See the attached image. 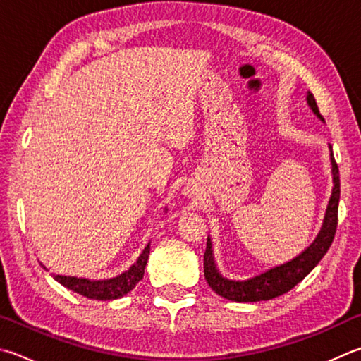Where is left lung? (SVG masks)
<instances>
[{"label": "left lung", "mask_w": 361, "mask_h": 361, "mask_svg": "<svg viewBox=\"0 0 361 361\" xmlns=\"http://www.w3.org/2000/svg\"><path fill=\"white\" fill-rule=\"evenodd\" d=\"M307 106L311 107L314 114L317 115L319 120L324 121V116L320 115L317 102L314 99V94L307 91L306 94ZM331 152V145H330ZM331 159V173H333V191L331 197L326 207V213L324 218L322 228H320L316 240L307 246L303 252L298 254L297 257L281 264L278 267H273L270 270L252 276L249 279H227L218 271L214 265L213 249H212V240L207 238V249L203 254V273H205V279L212 289L224 297L227 300L238 301V303H252V301H262V300H271L276 298L279 295L289 292L293 289L300 281H303L306 274H310L314 267H316L324 255L329 251V247L335 238L336 227H338V205H339V169L335 161L333 152L330 153Z\"/></svg>", "instance_id": "8db88e82"}]
</instances>
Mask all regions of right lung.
I'll use <instances>...</instances> for the list:
<instances>
[{"mask_svg":"<svg viewBox=\"0 0 361 361\" xmlns=\"http://www.w3.org/2000/svg\"><path fill=\"white\" fill-rule=\"evenodd\" d=\"M149 255V243L143 249L135 264L129 267L128 271L118 274L110 279L91 281L87 278H75V276H61V274H54L58 283L68 287L72 292H77L83 297L91 300H116L121 298L137 286V283L143 278L145 267Z\"/></svg>","mask_w":361,"mask_h":361,"instance_id":"add662e5","label":"right lung"}]
</instances>
